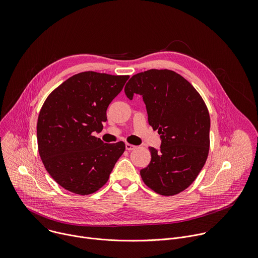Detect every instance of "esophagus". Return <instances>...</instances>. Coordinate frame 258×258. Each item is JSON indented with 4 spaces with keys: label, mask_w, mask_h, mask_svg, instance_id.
I'll return each mask as SVG.
<instances>
[{
    "label": "esophagus",
    "mask_w": 258,
    "mask_h": 258,
    "mask_svg": "<svg viewBox=\"0 0 258 258\" xmlns=\"http://www.w3.org/2000/svg\"><path fill=\"white\" fill-rule=\"evenodd\" d=\"M125 149H126L127 151H132V150L136 149V146H134V145H132V144H128V143H126V144H125Z\"/></svg>",
    "instance_id": "1"
}]
</instances>
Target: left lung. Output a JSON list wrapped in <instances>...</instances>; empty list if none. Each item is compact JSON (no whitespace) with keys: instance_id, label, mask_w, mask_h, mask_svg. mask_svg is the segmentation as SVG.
Here are the masks:
<instances>
[{"instance_id":"left-lung-1","label":"left lung","mask_w":258,"mask_h":258,"mask_svg":"<svg viewBox=\"0 0 258 258\" xmlns=\"http://www.w3.org/2000/svg\"><path fill=\"white\" fill-rule=\"evenodd\" d=\"M124 93L143 97L148 122L158 130L160 149L150 147L151 161L140 173L154 192L172 196L186 190L204 166L209 151L210 117L195 88L178 73L150 69L133 76Z\"/></svg>"}]
</instances>
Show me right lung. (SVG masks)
I'll return each mask as SVG.
<instances>
[{
  "instance_id": "add662e5",
  "label": "right lung",
  "mask_w": 258,
  "mask_h": 258,
  "mask_svg": "<svg viewBox=\"0 0 258 258\" xmlns=\"http://www.w3.org/2000/svg\"><path fill=\"white\" fill-rule=\"evenodd\" d=\"M128 78L81 72L46 99L36 125L39 153L47 171L67 191H98L124 152L123 142L106 144L92 133L103 130L107 108Z\"/></svg>"
}]
</instances>
